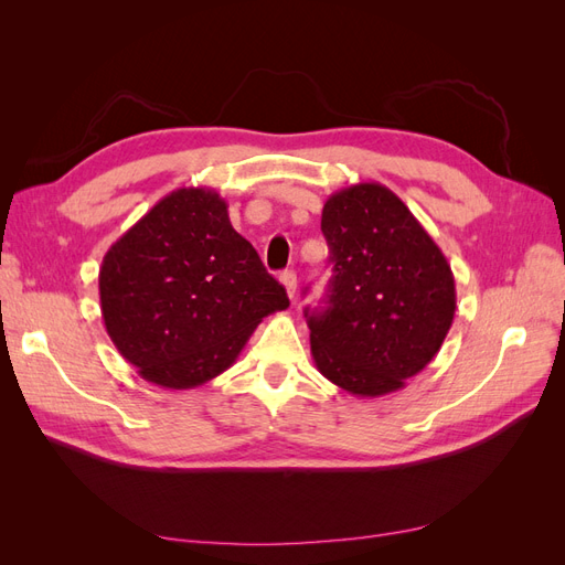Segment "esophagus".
Wrapping results in <instances>:
<instances>
[{
	"label": "esophagus",
	"instance_id": "1",
	"mask_svg": "<svg viewBox=\"0 0 565 565\" xmlns=\"http://www.w3.org/2000/svg\"><path fill=\"white\" fill-rule=\"evenodd\" d=\"M280 282L285 285L287 297L295 299V292H297V273H295V270H282V273H280Z\"/></svg>",
	"mask_w": 565,
	"mask_h": 565
}]
</instances>
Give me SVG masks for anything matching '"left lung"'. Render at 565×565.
Listing matches in <instances>:
<instances>
[{
    "instance_id": "8db88e82",
    "label": "left lung",
    "mask_w": 565,
    "mask_h": 565,
    "mask_svg": "<svg viewBox=\"0 0 565 565\" xmlns=\"http://www.w3.org/2000/svg\"><path fill=\"white\" fill-rule=\"evenodd\" d=\"M332 278L306 309L322 377L353 396L398 391L434 361L455 309V278L434 237L382 183L341 188L322 207Z\"/></svg>"
}]
</instances>
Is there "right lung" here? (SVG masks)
Segmentation results:
<instances>
[{
	"label": "right lung",
	"instance_id": "right-lung-1",
	"mask_svg": "<svg viewBox=\"0 0 565 565\" xmlns=\"http://www.w3.org/2000/svg\"><path fill=\"white\" fill-rule=\"evenodd\" d=\"M98 295L119 355L162 388L214 380L289 306L212 188H179L136 221L106 252Z\"/></svg>",
	"mask_w": 565,
	"mask_h": 565
}]
</instances>
